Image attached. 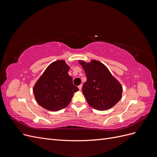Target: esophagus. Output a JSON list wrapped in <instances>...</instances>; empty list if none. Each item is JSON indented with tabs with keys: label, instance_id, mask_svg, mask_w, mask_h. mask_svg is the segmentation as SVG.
<instances>
[{
	"label": "esophagus",
	"instance_id": "esophagus-1",
	"mask_svg": "<svg viewBox=\"0 0 157 157\" xmlns=\"http://www.w3.org/2000/svg\"><path fill=\"white\" fill-rule=\"evenodd\" d=\"M82 84H80V85H79V86H78V89H79V90H82Z\"/></svg>",
	"mask_w": 157,
	"mask_h": 157
}]
</instances>
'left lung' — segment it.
I'll return each instance as SVG.
<instances>
[{
	"instance_id": "8db88e82",
	"label": "left lung",
	"mask_w": 157,
	"mask_h": 157,
	"mask_svg": "<svg viewBox=\"0 0 157 157\" xmlns=\"http://www.w3.org/2000/svg\"><path fill=\"white\" fill-rule=\"evenodd\" d=\"M87 78L82 91L89 105L95 109L104 111L113 107L122 97V87L109 69L101 62L79 61Z\"/></svg>"
}]
</instances>
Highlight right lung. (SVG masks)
<instances>
[{"label":"right lung","mask_w":157,"mask_h":157,"mask_svg":"<svg viewBox=\"0 0 157 157\" xmlns=\"http://www.w3.org/2000/svg\"><path fill=\"white\" fill-rule=\"evenodd\" d=\"M69 66L59 60L50 64L33 88L37 103L49 111H58L67 107L73 94L78 90L69 75Z\"/></svg>","instance_id":"add662e5"}]
</instances>
